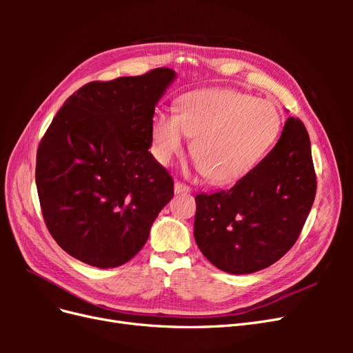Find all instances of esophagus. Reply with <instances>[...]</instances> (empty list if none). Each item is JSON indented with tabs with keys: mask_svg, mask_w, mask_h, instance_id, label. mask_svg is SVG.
<instances>
[{
	"mask_svg": "<svg viewBox=\"0 0 353 353\" xmlns=\"http://www.w3.org/2000/svg\"><path fill=\"white\" fill-rule=\"evenodd\" d=\"M174 191H175V194H188V193H191V188L183 183H179V181H176L174 185Z\"/></svg>",
	"mask_w": 353,
	"mask_h": 353,
	"instance_id": "1",
	"label": "esophagus"
}]
</instances>
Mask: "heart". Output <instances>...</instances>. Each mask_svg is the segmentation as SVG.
Returning a JSON list of instances; mask_svg holds the SVG:
<instances>
[{
	"label": "heart",
	"mask_w": 353,
	"mask_h": 353,
	"mask_svg": "<svg viewBox=\"0 0 353 353\" xmlns=\"http://www.w3.org/2000/svg\"><path fill=\"white\" fill-rule=\"evenodd\" d=\"M283 116L268 100L234 90H203L179 101L178 114L159 113L153 153L168 165L194 137L191 153L213 183L237 181L258 165L279 138Z\"/></svg>",
	"instance_id": "heart-1"
}]
</instances>
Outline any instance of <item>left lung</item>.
Wrapping results in <instances>:
<instances>
[{"label": "left lung", "mask_w": 353, "mask_h": 353, "mask_svg": "<svg viewBox=\"0 0 353 353\" xmlns=\"http://www.w3.org/2000/svg\"><path fill=\"white\" fill-rule=\"evenodd\" d=\"M316 175L303 122L290 116L279 143L230 190L196 196L194 239L228 274L268 268L293 248L311 212Z\"/></svg>", "instance_id": "8db88e82"}]
</instances>
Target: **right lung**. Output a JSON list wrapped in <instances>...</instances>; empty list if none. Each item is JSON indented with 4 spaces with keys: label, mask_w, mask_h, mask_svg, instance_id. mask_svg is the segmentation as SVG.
<instances>
[{
    "label": "right lung",
    "mask_w": 353,
    "mask_h": 353,
    "mask_svg": "<svg viewBox=\"0 0 353 353\" xmlns=\"http://www.w3.org/2000/svg\"><path fill=\"white\" fill-rule=\"evenodd\" d=\"M175 72L83 85L63 104L37 152L42 216L60 248L116 268L143 249L174 179L148 152L154 108Z\"/></svg>",
    "instance_id": "obj_1"
}]
</instances>
